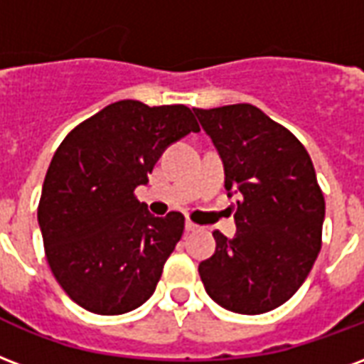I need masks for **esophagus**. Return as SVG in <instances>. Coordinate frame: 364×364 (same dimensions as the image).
Returning <instances> with one entry per match:
<instances>
[{"label": "esophagus", "instance_id": "1", "mask_svg": "<svg viewBox=\"0 0 364 364\" xmlns=\"http://www.w3.org/2000/svg\"><path fill=\"white\" fill-rule=\"evenodd\" d=\"M198 230H200V225H196L195 222L187 220V223H185V231H187V233H193V231H198Z\"/></svg>", "mask_w": 364, "mask_h": 364}]
</instances>
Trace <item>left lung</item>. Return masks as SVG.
I'll use <instances>...</instances> for the list:
<instances>
[{"label": "left lung", "instance_id": "8db88e82", "mask_svg": "<svg viewBox=\"0 0 364 364\" xmlns=\"http://www.w3.org/2000/svg\"><path fill=\"white\" fill-rule=\"evenodd\" d=\"M200 125L239 191L233 239L214 231L216 252L198 264L204 289L239 314L284 305L309 276L322 247L324 195L297 136L250 104L198 109Z\"/></svg>", "mask_w": 364, "mask_h": 364}]
</instances>
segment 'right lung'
<instances>
[{
    "label": "right lung",
    "instance_id": "right-lung-1",
    "mask_svg": "<svg viewBox=\"0 0 364 364\" xmlns=\"http://www.w3.org/2000/svg\"><path fill=\"white\" fill-rule=\"evenodd\" d=\"M200 127L189 107L121 100L59 144L46 173L38 223L53 278L94 314H123L154 293L185 230L181 212L154 218L134 189L161 152Z\"/></svg>",
    "mask_w": 364,
    "mask_h": 364
}]
</instances>
